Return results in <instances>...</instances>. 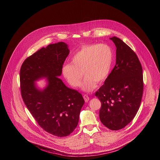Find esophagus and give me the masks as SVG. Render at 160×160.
Instances as JSON below:
<instances>
[{
  "instance_id": "esophagus-1",
  "label": "esophagus",
  "mask_w": 160,
  "mask_h": 160,
  "mask_svg": "<svg viewBox=\"0 0 160 160\" xmlns=\"http://www.w3.org/2000/svg\"><path fill=\"white\" fill-rule=\"evenodd\" d=\"M83 97H84V99L86 102H88L89 100V97L87 95H84Z\"/></svg>"
}]
</instances>
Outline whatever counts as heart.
Wrapping results in <instances>:
<instances>
[{
	"label": "heart",
	"instance_id": "b5f03b06",
	"mask_svg": "<svg viewBox=\"0 0 160 160\" xmlns=\"http://www.w3.org/2000/svg\"><path fill=\"white\" fill-rule=\"evenodd\" d=\"M113 54L111 47L105 44L84 45L73 55L71 63L63 66L62 73L69 83L74 88L81 86L84 91H93L98 83L108 77L113 63Z\"/></svg>",
	"mask_w": 160,
	"mask_h": 160
}]
</instances>
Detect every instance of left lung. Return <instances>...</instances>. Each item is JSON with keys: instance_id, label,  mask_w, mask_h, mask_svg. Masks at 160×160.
I'll use <instances>...</instances> for the list:
<instances>
[{"instance_id": "1", "label": "left lung", "mask_w": 160, "mask_h": 160, "mask_svg": "<svg viewBox=\"0 0 160 160\" xmlns=\"http://www.w3.org/2000/svg\"><path fill=\"white\" fill-rule=\"evenodd\" d=\"M116 47V65L95 96L102 103L99 117L109 129L126 126L137 114L142 100V68L136 53L118 38H110Z\"/></svg>"}]
</instances>
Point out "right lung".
I'll use <instances>...</instances> for the list:
<instances>
[{
    "label": "right lung",
    "instance_id": "add662e5",
    "mask_svg": "<svg viewBox=\"0 0 160 160\" xmlns=\"http://www.w3.org/2000/svg\"><path fill=\"white\" fill-rule=\"evenodd\" d=\"M69 53L63 42L42 47L24 61L20 75L22 97L28 110L44 131L60 137L74 131L84 103L82 95L58 78ZM42 78H47L48 84L40 90L35 81Z\"/></svg>",
    "mask_w": 160,
    "mask_h": 160
}]
</instances>
